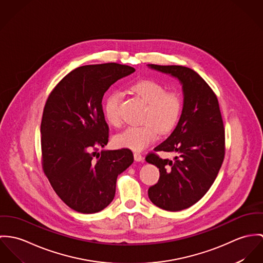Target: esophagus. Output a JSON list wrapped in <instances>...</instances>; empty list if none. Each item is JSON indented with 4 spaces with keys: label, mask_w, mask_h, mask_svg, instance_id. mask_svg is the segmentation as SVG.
Masks as SVG:
<instances>
[{
    "label": "esophagus",
    "mask_w": 263,
    "mask_h": 263,
    "mask_svg": "<svg viewBox=\"0 0 263 263\" xmlns=\"http://www.w3.org/2000/svg\"><path fill=\"white\" fill-rule=\"evenodd\" d=\"M134 159H135L136 161H142V160H143V156H142L140 153L135 152V153H134Z\"/></svg>",
    "instance_id": "34e87169"
}]
</instances>
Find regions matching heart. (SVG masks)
Listing matches in <instances>:
<instances>
[{"mask_svg": "<svg viewBox=\"0 0 263 263\" xmlns=\"http://www.w3.org/2000/svg\"><path fill=\"white\" fill-rule=\"evenodd\" d=\"M130 89L147 104L144 114V125L129 127L118 134L113 143L118 148H128L133 151H141L153 143L160 133H167L174 129L181 114L182 100L173 90L152 79H142L130 86ZM121 93L115 90L110 92L103 104L104 116L113 126L121 125L120 116Z\"/></svg>", "mask_w": 263, "mask_h": 263, "instance_id": "heart-1", "label": "heart"}]
</instances>
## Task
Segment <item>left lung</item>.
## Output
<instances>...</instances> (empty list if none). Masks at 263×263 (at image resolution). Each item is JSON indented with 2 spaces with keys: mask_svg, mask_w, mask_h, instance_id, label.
<instances>
[{
  "mask_svg": "<svg viewBox=\"0 0 263 263\" xmlns=\"http://www.w3.org/2000/svg\"><path fill=\"white\" fill-rule=\"evenodd\" d=\"M171 74L182 85L183 107L171 136L154 151L175 154L163 159L155 152L146 161L159 168L158 182L148 190L150 201L166 211H181L196 204L209 191L225 155V129L217 96L192 68L148 64Z\"/></svg>",
  "mask_w": 263,
  "mask_h": 263,
  "instance_id": "left-lung-1",
  "label": "left lung"
}]
</instances>
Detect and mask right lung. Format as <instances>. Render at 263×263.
Segmentation results:
<instances>
[{
	"instance_id": "obj_1",
	"label": "right lung",
	"mask_w": 263,
	"mask_h": 263,
	"mask_svg": "<svg viewBox=\"0 0 263 263\" xmlns=\"http://www.w3.org/2000/svg\"><path fill=\"white\" fill-rule=\"evenodd\" d=\"M135 68L115 62L80 66L50 92L40 126L42 167L59 198L72 210L92 214L110 204L118 175L133 163L127 148L101 150L109 141L102 100Z\"/></svg>"
}]
</instances>
